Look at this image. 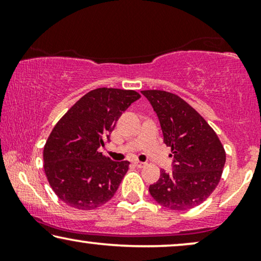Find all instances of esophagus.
<instances>
[{"label": "esophagus", "mask_w": 261, "mask_h": 261, "mask_svg": "<svg viewBox=\"0 0 261 261\" xmlns=\"http://www.w3.org/2000/svg\"><path fill=\"white\" fill-rule=\"evenodd\" d=\"M135 166L139 167V169H142V167L146 166V163H142V162H134Z\"/></svg>", "instance_id": "esophagus-1"}]
</instances>
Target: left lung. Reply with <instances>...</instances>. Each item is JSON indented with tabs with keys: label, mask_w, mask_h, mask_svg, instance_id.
I'll return each mask as SVG.
<instances>
[{
	"label": "left lung",
	"mask_w": 261,
	"mask_h": 261,
	"mask_svg": "<svg viewBox=\"0 0 261 261\" xmlns=\"http://www.w3.org/2000/svg\"><path fill=\"white\" fill-rule=\"evenodd\" d=\"M159 117L164 142L174 158L172 173L162 171L149 194L171 210H188L205 201L222 176L226 151L215 130L183 98L164 90H142Z\"/></svg>",
	"instance_id": "left-lung-1"
}]
</instances>
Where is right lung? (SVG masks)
<instances>
[{
    "label": "right lung",
    "instance_id": "add662e5",
    "mask_svg": "<svg viewBox=\"0 0 261 261\" xmlns=\"http://www.w3.org/2000/svg\"><path fill=\"white\" fill-rule=\"evenodd\" d=\"M139 92L98 88L81 97L53 128L44 146V170L55 194L67 205L91 210L109 201L129 167L99 152L116 121Z\"/></svg>",
    "mask_w": 261,
    "mask_h": 261
}]
</instances>
